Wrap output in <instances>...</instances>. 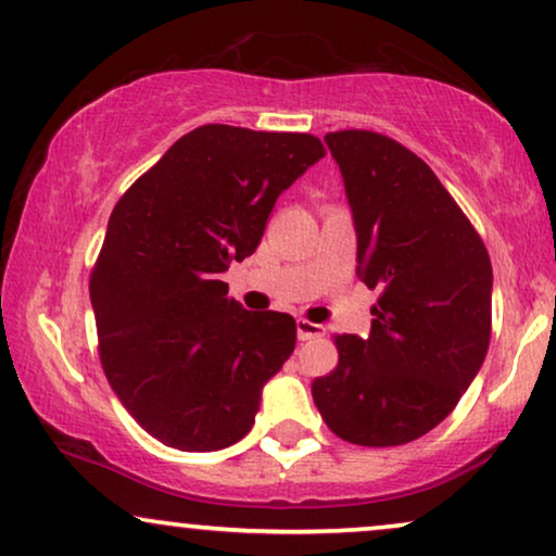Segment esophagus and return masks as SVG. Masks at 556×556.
Segmentation results:
<instances>
[{
  "instance_id": "1",
  "label": "esophagus",
  "mask_w": 556,
  "mask_h": 556,
  "mask_svg": "<svg viewBox=\"0 0 556 556\" xmlns=\"http://www.w3.org/2000/svg\"><path fill=\"white\" fill-rule=\"evenodd\" d=\"M318 336H323V326H318V323H311V320H305V318L298 320V339L300 341L318 339Z\"/></svg>"
}]
</instances>
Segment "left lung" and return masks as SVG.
I'll return each mask as SVG.
<instances>
[{"label": "left lung", "instance_id": "8db88e82", "mask_svg": "<svg viewBox=\"0 0 556 556\" xmlns=\"http://www.w3.org/2000/svg\"><path fill=\"white\" fill-rule=\"evenodd\" d=\"M356 228V274L379 290L367 339L336 336L339 367L313 400L339 439L400 446L431 431L490 346L493 266L431 166L371 130L328 132Z\"/></svg>", "mask_w": 556, "mask_h": 556}]
</instances>
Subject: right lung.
<instances>
[{"label":"right lung","mask_w":556,"mask_h":556,"mask_svg":"<svg viewBox=\"0 0 556 556\" xmlns=\"http://www.w3.org/2000/svg\"><path fill=\"white\" fill-rule=\"evenodd\" d=\"M323 156L307 132L202 125L112 210L89 279L100 359L161 444L217 452L254 426L298 326L287 313L243 311L220 274L254 254L277 197Z\"/></svg>","instance_id":"add662e5"}]
</instances>
